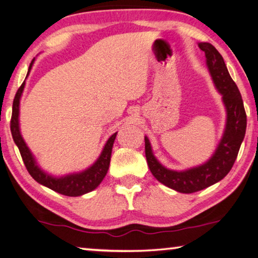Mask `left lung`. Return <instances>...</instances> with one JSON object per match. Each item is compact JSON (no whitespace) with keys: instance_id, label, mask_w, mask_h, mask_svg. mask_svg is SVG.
I'll return each mask as SVG.
<instances>
[{"instance_id":"8db88e82","label":"left lung","mask_w":258,"mask_h":258,"mask_svg":"<svg viewBox=\"0 0 258 258\" xmlns=\"http://www.w3.org/2000/svg\"><path fill=\"white\" fill-rule=\"evenodd\" d=\"M198 46L205 52L209 74L217 91L222 94L226 109L225 131L216 151L211 159L197 167L180 172L172 171L156 159L149 139L145 138L146 158L152 175L166 186L181 194H192L206 189L226 176L237 159L247 126L241 94L230 76L223 56L211 43H199Z\"/></svg>"}]
</instances>
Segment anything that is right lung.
Segmentation results:
<instances>
[{
	"label": "right lung",
	"mask_w": 258,
	"mask_h": 258,
	"mask_svg": "<svg viewBox=\"0 0 258 258\" xmlns=\"http://www.w3.org/2000/svg\"><path fill=\"white\" fill-rule=\"evenodd\" d=\"M34 63V59L29 64V69L27 75L32 69V66ZM25 87V81L21 86L18 89L16 93V97L14 99V104H12V116L10 121V128L11 134L14 138V141L18 147L20 151L21 158L24 160V164L27 168L28 173L32 175L35 181L40 183L42 185H45L49 189L53 190L58 194H61L63 196H68V197H78V196L85 195L87 192H91L94 190L100 183L102 182L103 177L106 176V174L109 169V164H110V157H111V150L113 146V141H115L117 132L113 133L110 138L108 139L106 145H104L103 150L100 155L97 161L89 167L85 171L80 173H74L69 174L66 176L61 177H54L51 176L45 172H43L42 169L38 167L35 160L34 156L30 152L29 148L26 145L23 137L20 134L19 128V103L20 98L23 94Z\"/></svg>",
	"instance_id": "add662e5"
}]
</instances>
